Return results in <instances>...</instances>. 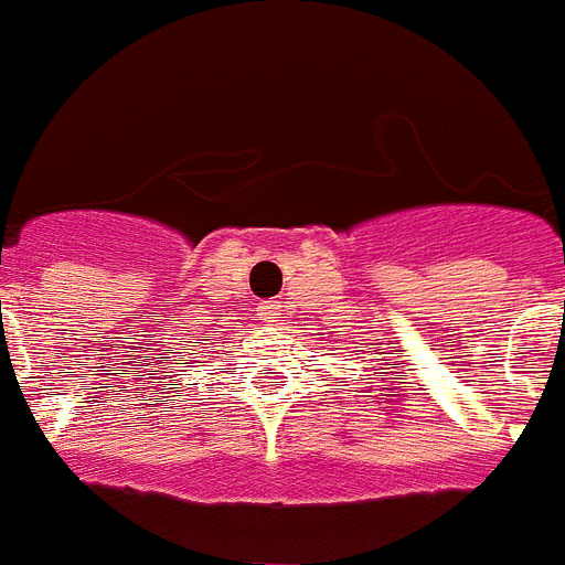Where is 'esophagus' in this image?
Instances as JSON below:
<instances>
[{"instance_id":"34e87169","label":"esophagus","mask_w":565,"mask_h":565,"mask_svg":"<svg viewBox=\"0 0 565 565\" xmlns=\"http://www.w3.org/2000/svg\"><path fill=\"white\" fill-rule=\"evenodd\" d=\"M257 311H260V317H264L266 322H275V320H278V311H281V305H278V301H260V305H257Z\"/></svg>"}]
</instances>
